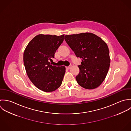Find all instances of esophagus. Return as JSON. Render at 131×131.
Here are the masks:
<instances>
[{
  "label": "esophagus",
  "instance_id": "obj_1",
  "mask_svg": "<svg viewBox=\"0 0 131 131\" xmlns=\"http://www.w3.org/2000/svg\"><path fill=\"white\" fill-rule=\"evenodd\" d=\"M70 68H71V66H67V67H66V68L67 69H69Z\"/></svg>",
  "mask_w": 131,
  "mask_h": 131
}]
</instances>
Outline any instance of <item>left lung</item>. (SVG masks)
I'll list each match as a JSON object with an SVG mask.
<instances>
[{"mask_svg": "<svg viewBox=\"0 0 131 131\" xmlns=\"http://www.w3.org/2000/svg\"><path fill=\"white\" fill-rule=\"evenodd\" d=\"M64 39L78 58L81 59L76 77L79 85L91 90L104 81L110 66L109 51L107 44L92 33L65 35Z\"/></svg>", "mask_w": 131, "mask_h": 131, "instance_id": "left-lung-1", "label": "left lung"}]
</instances>
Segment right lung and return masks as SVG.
I'll list each match as a JSON object with an SVG mask.
<instances>
[{
	"label": "right lung",
	"mask_w": 131,
	"mask_h": 131,
	"mask_svg": "<svg viewBox=\"0 0 131 131\" xmlns=\"http://www.w3.org/2000/svg\"><path fill=\"white\" fill-rule=\"evenodd\" d=\"M64 36V34H39L29 42L24 52V64L28 78L36 88L45 92L54 91L62 84L65 67L52 66L50 61L54 58Z\"/></svg>",
	"instance_id": "right-lung-1"
}]
</instances>
